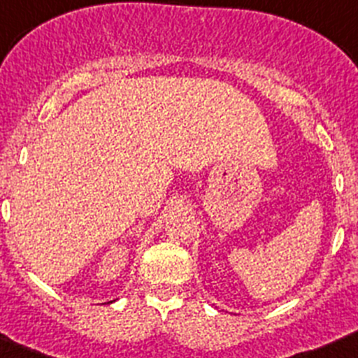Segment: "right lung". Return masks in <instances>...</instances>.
<instances>
[{"instance_id": "add662e5", "label": "right lung", "mask_w": 358, "mask_h": 358, "mask_svg": "<svg viewBox=\"0 0 358 358\" xmlns=\"http://www.w3.org/2000/svg\"><path fill=\"white\" fill-rule=\"evenodd\" d=\"M109 303H110V301H109Z\"/></svg>"}]
</instances>
